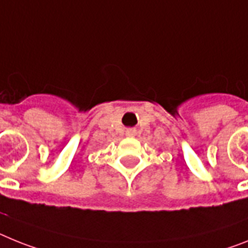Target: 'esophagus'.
Returning a JSON list of instances; mask_svg holds the SVG:
<instances>
[{"label":"esophagus","mask_w":248,"mask_h":248,"mask_svg":"<svg viewBox=\"0 0 248 248\" xmlns=\"http://www.w3.org/2000/svg\"><path fill=\"white\" fill-rule=\"evenodd\" d=\"M135 133H136V131H135V130H132V128H131V130H127L126 135H127V136L132 137V136H135Z\"/></svg>","instance_id":"obj_1"}]
</instances>
